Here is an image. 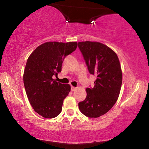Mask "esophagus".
Returning <instances> with one entry per match:
<instances>
[{
    "mask_svg": "<svg viewBox=\"0 0 149 149\" xmlns=\"http://www.w3.org/2000/svg\"><path fill=\"white\" fill-rule=\"evenodd\" d=\"M76 89H77L76 87H73V86L71 87V90L72 91H74L76 90Z\"/></svg>",
    "mask_w": 149,
    "mask_h": 149,
    "instance_id": "1",
    "label": "esophagus"
}]
</instances>
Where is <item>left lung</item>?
<instances>
[{
	"label": "left lung",
	"instance_id": "obj_1",
	"mask_svg": "<svg viewBox=\"0 0 149 149\" xmlns=\"http://www.w3.org/2000/svg\"><path fill=\"white\" fill-rule=\"evenodd\" d=\"M78 47L91 74L97 77L93 88H87V97L79 102L81 112L98 118L108 112L117 101L122 83V73L117 54L99 42H78Z\"/></svg>",
	"mask_w": 149,
	"mask_h": 149
}]
</instances>
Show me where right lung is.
<instances>
[{
    "label": "right lung",
    "mask_w": 149,
    "mask_h": 149,
    "mask_svg": "<svg viewBox=\"0 0 149 149\" xmlns=\"http://www.w3.org/2000/svg\"><path fill=\"white\" fill-rule=\"evenodd\" d=\"M77 46L76 42H45L27 59L24 73L25 89L33 108L42 117L53 118L61 112L63 101L71 87L52 77L61 72L65 56Z\"/></svg>",
    "instance_id": "1"
}]
</instances>
